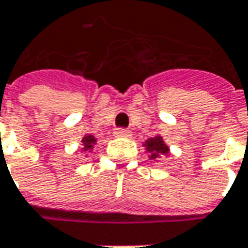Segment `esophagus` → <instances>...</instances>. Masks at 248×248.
<instances>
[{
  "label": "esophagus",
  "mask_w": 248,
  "mask_h": 248,
  "mask_svg": "<svg viewBox=\"0 0 248 248\" xmlns=\"http://www.w3.org/2000/svg\"><path fill=\"white\" fill-rule=\"evenodd\" d=\"M113 133L116 137H131V131L125 129V128H117Z\"/></svg>",
  "instance_id": "obj_1"
}]
</instances>
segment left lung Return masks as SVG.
<instances>
[{"label":"left lung","instance_id":"obj_1","mask_svg":"<svg viewBox=\"0 0 248 248\" xmlns=\"http://www.w3.org/2000/svg\"><path fill=\"white\" fill-rule=\"evenodd\" d=\"M144 146H145V151L149 153V158L151 160H156L158 157L168 156L169 155V146L166 145L164 139L160 135L148 139L144 142Z\"/></svg>","mask_w":248,"mask_h":248}]
</instances>
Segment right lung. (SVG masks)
Wrapping results in <instances>:
<instances>
[{"instance_id":"obj_1","label":"right lung","mask_w":248,"mask_h":248,"mask_svg":"<svg viewBox=\"0 0 248 248\" xmlns=\"http://www.w3.org/2000/svg\"><path fill=\"white\" fill-rule=\"evenodd\" d=\"M97 140L95 139V136H92V135H86V136L82 139V144H83V152L86 153V152H91L93 151V145L96 144ZM87 156V155H86Z\"/></svg>"}]
</instances>
